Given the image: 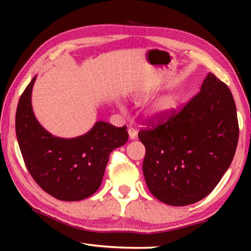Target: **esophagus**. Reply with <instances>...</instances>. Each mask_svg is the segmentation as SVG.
Instances as JSON below:
<instances>
[{"label": "esophagus", "instance_id": "esophagus-1", "mask_svg": "<svg viewBox=\"0 0 251 251\" xmlns=\"http://www.w3.org/2000/svg\"><path fill=\"white\" fill-rule=\"evenodd\" d=\"M128 135L130 139H135L136 136H137V130L133 128V127H130V128H128Z\"/></svg>", "mask_w": 251, "mask_h": 251}]
</instances>
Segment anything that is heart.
Wrapping results in <instances>:
<instances>
[{"label":"heart","mask_w":251,"mask_h":251,"mask_svg":"<svg viewBox=\"0 0 251 251\" xmlns=\"http://www.w3.org/2000/svg\"><path fill=\"white\" fill-rule=\"evenodd\" d=\"M145 100V97L139 96L137 99H135V103L143 104ZM177 103L178 96L176 94H168L166 96L161 97V99L154 105V107H152L151 116L156 121L164 120V118H166L168 115H171V113L177 106Z\"/></svg>","instance_id":"b5f03b06"}]
</instances>
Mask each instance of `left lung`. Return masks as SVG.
<instances>
[{"label":"left lung","instance_id":"obj_1","mask_svg":"<svg viewBox=\"0 0 251 251\" xmlns=\"http://www.w3.org/2000/svg\"><path fill=\"white\" fill-rule=\"evenodd\" d=\"M165 120L138 133L146 148L144 177L158 201L187 206L209 195L230 166L239 137L235 100L208 73L201 92Z\"/></svg>","mask_w":251,"mask_h":251}]
</instances>
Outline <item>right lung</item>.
Masks as SVG:
<instances>
[{
	"instance_id": "add662e5",
	"label": "right lung",
	"mask_w": 251,
	"mask_h": 251,
	"mask_svg": "<svg viewBox=\"0 0 251 251\" xmlns=\"http://www.w3.org/2000/svg\"><path fill=\"white\" fill-rule=\"evenodd\" d=\"M33 77L19 100L15 130L25 166L44 192L59 201H77L92 196L103 180L109 154L125 145L126 126L96 122L75 138L53 136L37 122L32 108Z\"/></svg>"
}]
</instances>
